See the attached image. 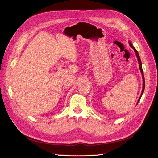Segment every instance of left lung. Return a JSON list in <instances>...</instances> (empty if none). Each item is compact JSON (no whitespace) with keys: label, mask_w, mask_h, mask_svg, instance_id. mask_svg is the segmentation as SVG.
<instances>
[{"label":"left lung","mask_w":158,"mask_h":158,"mask_svg":"<svg viewBox=\"0 0 158 158\" xmlns=\"http://www.w3.org/2000/svg\"><path fill=\"white\" fill-rule=\"evenodd\" d=\"M129 45H130V47L133 48V50H134V51H135V55H136V56H137V60H138V63H139V69H140V71H141V74H142V79H143V89H142V91H141V95H140V97H139V99H138V102H137V104L139 103V100H140V99H141V96H142V95H143V91H144V89H145V79H144V75H143V69H142V64H141V59H140V57H139V53H138V52H137V51L135 49V48H134V47L133 46V44H132V43L129 41Z\"/></svg>","instance_id":"obj_1"}]
</instances>
